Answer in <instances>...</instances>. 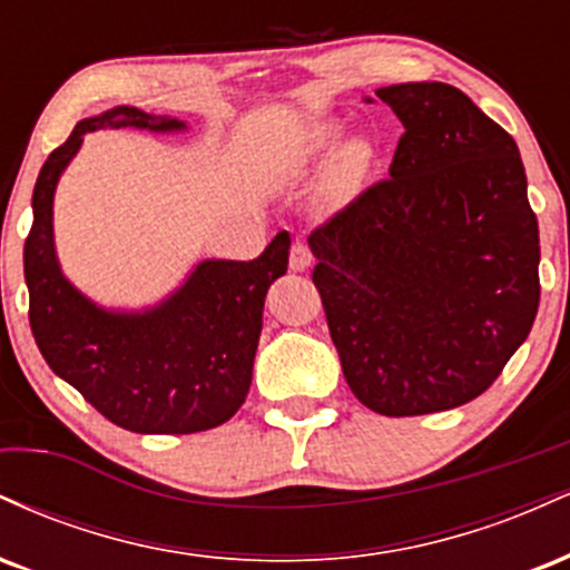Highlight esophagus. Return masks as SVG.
I'll return each mask as SVG.
<instances>
[{"mask_svg": "<svg viewBox=\"0 0 570 570\" xmlns=\"http://www.w3.org/2000/svg\"><path fill=\"white\" fill-rule=\"evenodd\" d=\"M311 259H313L311 248H307V244H303V240H297V244H294L292 252H289V267H292V271H294V273L307 271V265H311Z\"/></svg>", "mask_w": 570, "mask_h": 570, "instance_id": "obj_1", "label": "esophagus"}]
</instances>
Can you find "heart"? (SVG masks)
Instances as JSON below:
<instances>
[{
  "label": "heart",
  "mask_w": 570,
  "mask_h": 570,
  "mask_svg": "<svg viewBox=\"0 0 570 570\" xmlns=\"http://www.w3.org/2000/svg\"><path fill=\"white\" fill-rule=\"evenodd\" d=\"M345 130L340 122H316V126L307 128L305 141H303V163H318L324 158H330L332 153L340 147L343 141ZM370 153L362 141H351L348 147L343 149L340 155L335 174H332V193L335 195H345L348 189H353L358 179H362L364 168H367Z\"/></svg>",
  "instance_id": "obj_1"
}]
</instances>
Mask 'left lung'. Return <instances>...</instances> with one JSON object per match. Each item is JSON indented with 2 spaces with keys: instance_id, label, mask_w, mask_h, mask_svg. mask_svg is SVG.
Here are the masks:
<instances>
[{
  "instance_id": "1",
  "label": "left lung",
  "mask_w": 570,
  "mask_h": 570,
  "mask_svg": "<svg viewBox=\"0 0 570 570\" xmlns=\"http://www.w3.org/2000/svg\"><path fill=\"white\" fill-rule=\"evenodd\" d=\"M404 134L389 179L311 233L343 375L389 417L461 407L493 385L539 311V222L512 136L463 90H375Z\"/></svg>"
}]
</instances>
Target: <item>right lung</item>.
Here are the masks:
<instances>
[{
    "instance_id": "right-lung-1",
    "label": "right lung",
    "mask_w": 570,
    "mask_h": 570,
    "mask_svg": "<svg viewBox=\"0 0 570 570\" xmlns=\"http://www.w3.org/2000/svg\"><path fill=\"white\" fill-rule=\"evenodd\" d=\"M101 128L174 134L176 117L115 107L85 117L37 176L35 222L23 246L29 324L37 348L61 381L115 426L136 434L217 429L248 394L263 332L265 294L289 265L281 230L252 263L203 259L185 284L147 311H107L61 273L53 244V195L82 136Z\"/></svg>"
}]
</instances>
